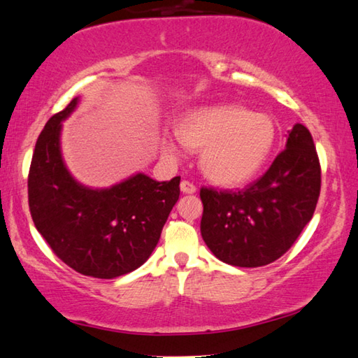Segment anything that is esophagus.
<instances>
[{
  "label": "esophagus",
  "mask_w": 358,
  "mask_h": 358,
  "mask_svg": "<svg viewBox=\"0 0 358 358\" xmlns=\"http://www.w3.org/2000/svg\"><path fill=\"white\" fill-rule=\"evenodd\" d=\"M180 189H181V192H183V194H194V192L197 191V187H196V185L191 183V181L183 180L180 183Z\"/></svg>",
  "instance_id": "obj_1"
}]
</instances>
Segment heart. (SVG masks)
<instances>
[{
  "label": "heart",
  "mask_w": 358,
  "mask_h": 358,
  "mask_svg": "<svg viewBox=\"0 0 358 358\" xmlns=\"http://www.w3.org/2000/svg\"><path fill=\"white\" fill-rule=\"evenodd\" d=\"M180 144L200 152V169L220 186H239L264 166L275 144L277 127L268 114L217 105L185 114L175 125ZM173 153V147L167 145Z\"/></svg>",
  "instance_id": "1"
}]
</instances>
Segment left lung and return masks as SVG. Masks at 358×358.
I'll return each instance as SVG.
<instances>
[{"instance_id":"obj_1","label":"left lung","mask_w":358,"mask_h":358,"mask_svg":"<svg viewBox=\"0 0 358 358\" xmlns=\"http://www.w3.org/2000/svg\"><path fill=\"white\" fill-rule=\"evenodd\" d=\"M321 166L313 138L296 123L287 148L255 183L241 191L201 187L200 231L220 262L259 268L280 258L313 217Z\"/></svg>"}]
</instances>
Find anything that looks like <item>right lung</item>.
Segmentation results:
<instances>
[{"mask_svg": "<svg viewBox=\"0 0 358 358\" xmlns=\"http://www.w3.org/2000/svg\"><path fill=\"white\" fill-rule=\"evenodd\" d=\"M78 99L38 134L28 175V201L37 231L51 250L83 275L115 278L144 264L180 197V177L159 181L138 173L109 189L75 181L61 157L62 120Z\"/></svg>", "mask_w": 358, "mask_h": 358, "instance_id": "1", "label": "right lung"}]
</instances>
